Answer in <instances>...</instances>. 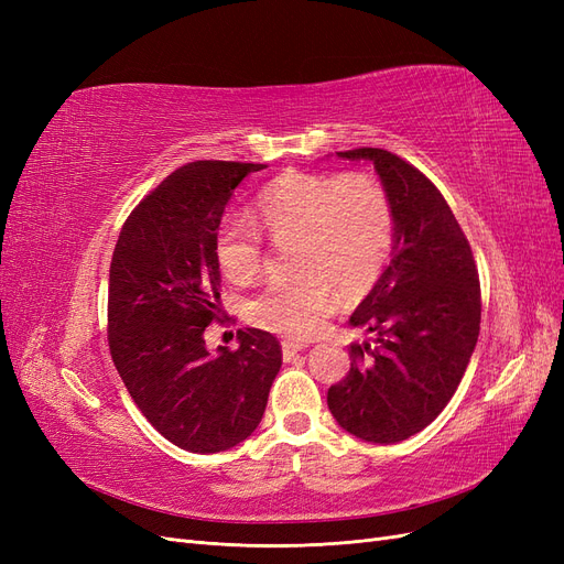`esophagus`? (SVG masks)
<instances>
[{"label":"esophagus","instance_id":"obj_1","mask_svg":"<svg viewBox=\"0 0 564 564\" xmlns=\"http://www.w3.org/2000/svg\"><path fill=\"white\" fill-rule=\"evenodd\" d=\"M305 348H308V344H305V340H294V338L282 340V355H284V360H292V357H294L296 352H301V350H305Z\"/></svg>","mask_w":564,"mask_h":564}]
</instances>
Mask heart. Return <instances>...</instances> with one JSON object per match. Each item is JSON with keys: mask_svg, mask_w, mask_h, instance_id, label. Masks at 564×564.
Returning <instances> with one entry per match:
<instances>
[{"mask_svg": "<svg viewBox=\"0 0 564 564\" xmlns=\"http://www.w3.org/2000/svg\"><path fill=\"white\" fill-rule=\"evenodd\" d=\"M253 218L272 242L289 245V265L249 303L256 327L315 334L329 313L334 289L360 296L377 284L395 247V204L371 172H284L253 199ZM214 256L235 284L263 270V235L247 216H226L214 235Z\"/></svg>", "mask_w": 564, "mask_h": 564, "instance_id": "b5f03b06", "label": "heart"}]
</instances>
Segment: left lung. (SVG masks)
<instances>
[{
  "instance_id": "1",
  "label": "left lung",
  "mask_w": 564,
  "mask_h": 564,
  "mask_svg": "<svg viewBox=\"0 0 564 564\" xmlns=\"http://www.w3.org/2000/svg\"><path fill=\"white\" fill-rule=\"evenodd\" d=\"M373 162L395 204L392 259L350 315L373 344H352L350 371L327 404L350 435L392 445L437 419L480 334V278L447 199L416 166L381 148L336 152Z\"/></svg>"
}]
</instances>
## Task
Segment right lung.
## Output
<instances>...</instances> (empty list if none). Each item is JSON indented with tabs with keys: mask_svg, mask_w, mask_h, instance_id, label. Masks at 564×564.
I'll return each mask as SVG.
<instances>
[{
	"mask_svg": "<svg viewBox=\"0 0 564 564\" xmlns=\"http://www.w3.org/2000/svg\"><path fill=\"white\" fill-rule=\"evenodd\" d=\"M265 164L191 162L148 193L117 237L108 284V346L141 414L195 454L240 445L261 423L282 367L280 340L240 329L212 355L220 319L214 235L232 191Z\"/></svg>",
	"mask_w": 564,
	"mask_h": 564,
	"instance_id": "add662e5",
	"label": "right lung"
}]
</instances>
